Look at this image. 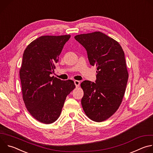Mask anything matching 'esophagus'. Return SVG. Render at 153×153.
<instances>
[{"label":"esophagus","instance_id":"34e87169","mask_svg":"<svg viewBox=\"0 0 153 153\" xmlns=\"http://www.w3.org/2000/svg\"><path fill=\"white\" fill-rule=\"evenodd\" d=\"M74 84L76 87H79L80 85V82L79 80H74Z\"/></svg>","mask_w":153,"mask_h":153}]
</instances>
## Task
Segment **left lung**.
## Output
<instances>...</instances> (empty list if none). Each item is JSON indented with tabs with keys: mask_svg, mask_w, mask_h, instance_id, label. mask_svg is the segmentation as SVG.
I'll use <instances>...</instances> for the list:
<instances>
[{
	"mask_svg": "<svg viewBox=\"0 0 153 153\" xmlns=\"http://www.w3.org/2000/svg\"><path fill=\"white\" fill-rule=\"evenodd\" d=\"M74 38L97 70L95 83L85 80L80 84L84 92L83 110L92 120L104 121L118 110L125 94L128 73L124 52L117 41L99 31Z\"/></svg>",
	"mask_w": 153,
	"mask_h": 153,
	"instance_id": "1",
	"label": "left lung"
}]
</instances>
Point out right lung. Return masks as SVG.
<instances>
[{"mask_svg":"<svg viewBox=\"0 0 153 153\" xmlns=\"http://www.w3.org/2000/svg\"><path fill=\"white\" fill-rule=\"evenodd\" d=\"M70 37H39L30 43L23 54L20 69L23 100L31 116L43 123H52L59 117L67 96L76 87L71 80L50 76Z\"/></svg>","mask_w":153,"mask_h":153,"instance_id":"obj_1","label":"right lung"}]
</instances>
